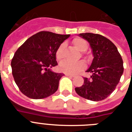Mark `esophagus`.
<instances>
[{
  "instance_id": "34e87169",
  "label": "esophagus",
  "mask_w": 132,
  "mask_h": 132,
  "mask_svg": "<svg viewBox=\"0 0 132 132\" xmlns=\"http://www.w3.org/2000/svg\"><path fill=\"white\" fill-rule=\"evenodd\" d=\"M66 76L70 77H74L75 75H70V74H66Z\"/></svg>"
}]
</instances>
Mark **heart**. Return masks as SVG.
<instances>
[{"label": "heart", "mask_w": 132, "mask_h": 132, "mask_svg": "<svg viewBox=\"0 0 132 132\" xmlns=\"http://www.w3.org/2000/svg\"><path fill=\"white\" fill-rule=\"evenodd\" d=\"M72 43L75 47L80 51H85L88 48V44L86 40L82 38H76L72 40ZM66 46L65 43H62L58 47L56 51V58L57 60H61L64 57V50ZM86 64L83 61L70 62L68 60H64L59 64V69L62 72L67 74H75L85 68Z\"/></svg>", "instance_id": "b5f03b06"}]
</instances>
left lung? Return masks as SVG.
Segmentation results:
<instances>
[{
  "instance_id": "obj_1",
  "label": "left lung",
  "mask_w": 132,
  "mask_h": 132,
  "mask_svg": "<svg viewBox=\"0 0 132 132\" xmlns=\"http://www.w3.org/2000/svg\"><path fill=\"white\" fill-rule=\"evenodd\" d=\"M90 44L94 57L86 72H91L84 78V84L75 88L83 98L93 101H102L115 90L123 73V62L117 46L108 38L91 33L79 35Z\"/></svg>"
}]
</instances>
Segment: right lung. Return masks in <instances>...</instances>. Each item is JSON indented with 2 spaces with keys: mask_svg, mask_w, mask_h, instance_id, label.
<instances>
[{
  "mask_svg": "<svg viewBox=\"0 0 132 132\" xmlns=\"http://www.w3.org/2000/svg\"><path fill=\"white\" fill-rule=\"evenodd\" d=\"M70 35L41 31L28 38L11 60L12 75L22 93L34 99L46 98L57 90L64 75L51 68L57 65L56 51Z\"/></svg>",
  "mask_w": 132,
  "mask_h": 132,
  "instance_id": "right-lung-1",
  "label": "right lung"
}]
</instances>
